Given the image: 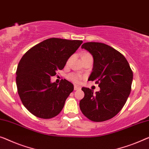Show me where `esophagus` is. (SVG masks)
<instances>
[{"label":"esophagus","instance_id":"34e87169","mask_svg":"<svg viewBox=\"0 0 149 149\" xmlns=\"http://www.w3.org/2000/svg\"><path fill=\"white\" fill-rule=\"evenodd\" d=\"M80 87H79V86H76V85H75L74 86V90H80Z\"/></svg>","mask_w":149,"mask_h":149}]
</instances>
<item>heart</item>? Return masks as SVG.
I'll list each match as a JSON object with an SVG mask.
<instances>
[{
	"label": "heart",
	"mask_w": 149,
	"mask_h": 149,
	"mask_svg": "<svg viewBox=\"0 0 149 149\" xmlns=\"http://www.w3.org/2000/svg\"><path fill=\"white\" fill-rule=\"evenodd\" d=\"M88 53H86L84 55H87ZM68 79H70L71 81H74V83H79V81L81 80V77L80 75L78 74H71L68 75Z\"/></svg>",
	"instance_id": "obj_1"
}]
</instances>
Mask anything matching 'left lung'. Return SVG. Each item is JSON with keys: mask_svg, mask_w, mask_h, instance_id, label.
Returning a JSON list of instances; mask_svg holds the SVG:
<instances>
[{"mask_svg": "<svg viewBox=\"0 0 149 149\" xmlns=\"http://www.w3.org/2000/svg\"><path fill=\"white\" fill-rule=\"evenodd\" d=\"M94 57V67L89 81L100 88H82L84 97L79 102L81 112L89 120L103 122L116 116L125 104L131 91L133 73L125 57L112 47L97 42L81 45Z\"/></svg>", "mask_w": 149, "mask_h": 149, "instance_id": "obj_1", "label": "left lung"}]
</instances>
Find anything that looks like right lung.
<instances>
[{
    "label": "right lung",
    "instance_id": "right-lung-1",
    "mask_svg": "<svg viewBox=\"0 0 149 149\" xmlns=\"http://www.w3.org/2000/svg\"><path fill=\"white\" fill-rule=\"evenodd\" d=\"M82 43L81 40L47 39L22 57L16 72L18 94L24 106L34 116L49 119L63 109L74 85L65 79L59 85L52 83L50 77L63 70Z\"/></svg>",
    "mask_w": 149,
    "mask_h": 149
}]
</instances>
